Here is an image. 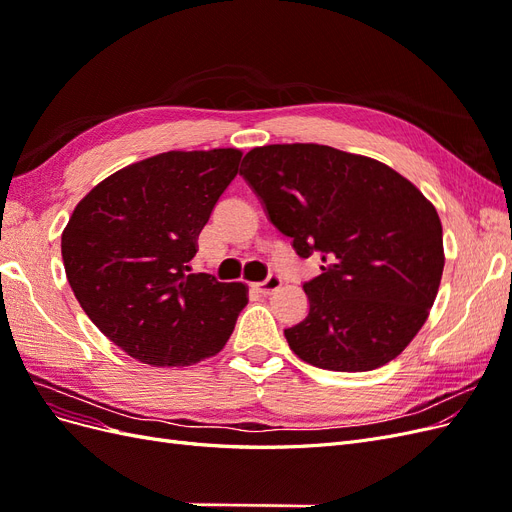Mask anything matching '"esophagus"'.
I'll list each match as a JSON object with an SVG mask.
<instances>
[{"label":"esophagus","mask_w":512,"mask_h":512,"mask_svg":"<svg viewBox=\"0 0 512 512\" xmlns=\"http://www.w3.org/2000/svg\"><path fill=\"white\" fill-rule=\"evenodd\" d=\"M280 286H282V277H280V275H269L265 282L256 284L254 290H256L258 294H271V292H275Z\"/></svg>","instance_id":"34e87169"}]
</instances>
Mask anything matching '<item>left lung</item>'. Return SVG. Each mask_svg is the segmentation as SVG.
Listing matches in <instances>:
<instances>
[{"instance_id": "left-lung-1", "label": "left lung", "mask_w": 512, "mask_h": 512, "mask_svg": "<svg viewBox=\"0 0 512 512\" xmlns=\"http://www.w3.org/2000/svg\"><path fill=\"white\" fill-rule=\"evenodd\" d=\"M241 175L271 224L322 273L303 284L309 314L290 350L333 371L393 361L421 331L444 269L438 211L386 164L327 145H265Z\"/></svg>"}]
</instances>
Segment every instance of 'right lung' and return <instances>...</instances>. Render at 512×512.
<instances>
[{"instance_id":"1","label":"right lung","mask_w":512,"mask_h":512,"mask_svg":"<svg viewBox=\"0 0 512 512\" xmlns=\"http://www.w3.org/2000/svg\"><path fill=\"white\" fill-rule=\"evenodd\" d=\"M239 162V149L160 153L106 177L70 215L61 258L74 297L132 359L185 367L228 342L247 288L190 273V260Z\"/></svg>"}]
</instances>
